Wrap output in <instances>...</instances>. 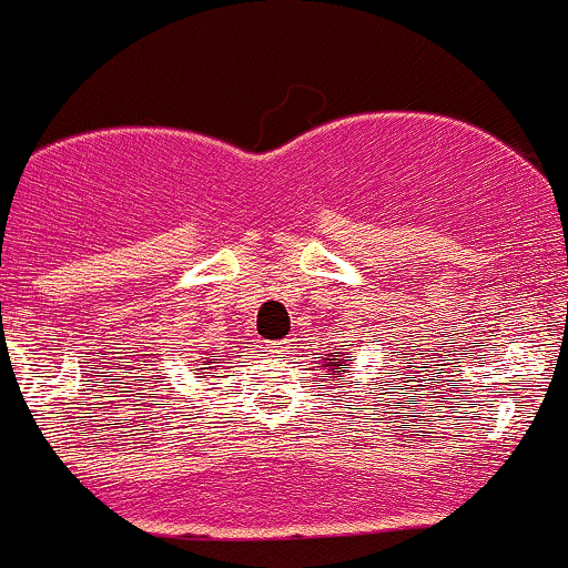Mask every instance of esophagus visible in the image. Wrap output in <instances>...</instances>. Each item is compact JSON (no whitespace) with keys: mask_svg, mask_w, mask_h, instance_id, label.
<instances>
[{"mask_svg":"<svg viewBox=\"0 0 568 568\" xmlns=\"http://www.w3.org/2000/svg\"><path fill=\"white\" fill-rule=\"evenodd\" d=\"M288 348H291V341H274V343H268V352H272L274 357H285V354H288Z\"/></svg>","mask_w":568,"mask_h":568,"instance_id":"1","label":"esophagus"}]
</instances>
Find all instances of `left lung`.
I'll list each match as a JSON object with an SVG mask.
<instances>
[{"label":"left lung","mask_w":568,"mask_h":568,"mask_svg":"<svg viewBox=\"0 0 568 568\" xmlns=\"http://www.w3.org/2000/svg\"><path fill=\"white\" fill-rule=\"evenodd\" d=\"M337 357H341V354H332V357L329 359H337ZM337 365H341V363H326V365H318V368H324V371H329V376H337V374H341V368H337Z\"/></svg>","instance_id":"1"}]
</instances>
